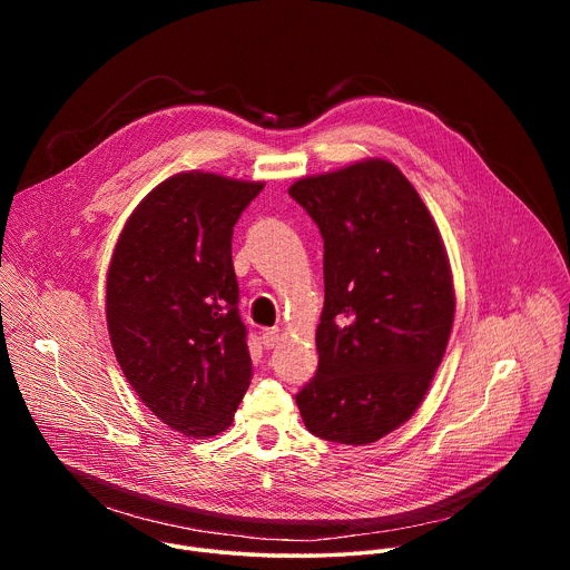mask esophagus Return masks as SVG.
I'll return each instance as SVG.
<instances>
[{
  "mask_svg": "<svg viewBox=\"0 0 570 570\" xmlns=\"http://www.w3.org/2000/svg\"><path fill=\"white\" fill-rule=\"evenodd\" d=\"M262 343H264L266 350H273V347L279 343V332H277V330H266V332L262 334Z\"/></svg>",
  "mask_w": 570,
  "mask_h": 570,
  "instance_id": "1",
  "label": "esophagus"
}]
</instances>
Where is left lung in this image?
Masks as SVG:
<instances>
[{"instance_id":"left-lung-1","label":"left lung","mask_w":570,"mask_h":570,"mask_svg":"<svg viewBox=\"0 0 570 570\" xmlns=\"http://www.w3.org/2000/svg\"><path fill=\"white\" fill-rule=\"evenodd\" d=\"M324 240L317 372L295 394L304 426L370 444L413 417L442 363L455 293L442 236L387 159L291 185Z\"/></svg>"}]
</instances>
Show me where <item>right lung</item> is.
Segmentation results:
<instances>
[{
  "mask_svg": "<svg viewBox=\"0 0 570 570\" xmlns=\"http://www.w3.org/2000/svg\"><path fill=\"white\" fill-rule=\"evenodd\" d=\"M262 189L171 176L137 205L112 253L106 317L117 363L146 409L189 438L225 431L250 385L232 234Z\"/></svg>",
  "mask_w": 570,
  "mask_h": 570,
  "instance_id": "add662e5",
  "label": "right lung"
}]
</instances>
